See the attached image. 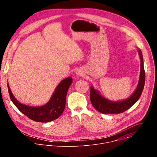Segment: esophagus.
Returning a JSON list of instances; mask_svg holds the SVG:
<instances>
[{
  "instance_id": "34e87169",
  "label": "esophagus",
  "mask_w": 157,
  "mask_h": 157,
  "mask_svg": "<svg viewBox=\"0 0 157 157\" xmlns=\"http://www.w3.org/2000/svg\"><path fill=\"white\" fill-rule=\"evenodd\" d=\"M83 71H82V70H77L76 71V74L78 75V76H83Z\"/></svg>"
}]
</instances>
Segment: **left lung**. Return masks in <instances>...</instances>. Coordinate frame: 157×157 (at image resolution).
I'll return each instance as SVG.
<instances>
[{
    "label": "left lung",
    "mask_w": 157,
    "mask_h": 157,
    "mask_svg": "<svg viewBox=\"0 0 157 157\" xmlns=\"http://www.w3.org/2000/svg\"><path fill=\"white\" fill-rule=\"evenodd\" d=\"M140 58V74L137 87L128 98L117 102H113L102 97L98 91L91 87L90 100L94 107L102 114H121L130 108L140 98L145 85V73L144 66V59L142 53L140 49L138 50Z\"/></svg>",
    "instance_id": "left-lung-1"
}]
</instances>
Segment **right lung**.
I'll return each instance as SVG.
<instances>
[{
    "mask_svg": "<svg viewBox=\"0 0 157 157\" xmlns=\"http://www.w3.org/2000/svg\"><path fill=\"white\" fill-rule=\"evenodd\" d=\"M72 82L73 79L71 77L61 81L55 89L49 102L40 107L29 106L20 103L13 95L9 84L7 87L11 101L21 113L35 122H48L58 119L63 113L67 92Z\"/></svg>",
    "mask_w": 157,
    "mask_h": 157,
    "instance_id": "right-lung-1",
    "label": "right lung"
}]
</instances>
